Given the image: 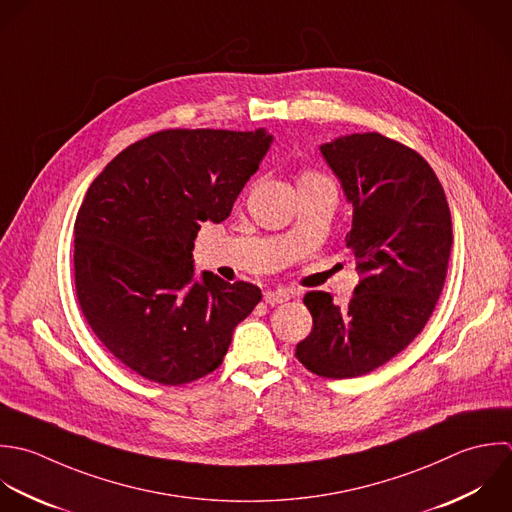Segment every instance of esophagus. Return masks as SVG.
<instances>
[{
  "mask_svg": "<svg viewBox=\"0 0 512 512\" xmlns=\"http://www.w3.org/2000/svg\"><path fill=\"white\" fill-rule=\"evenodd\" d=\"M291 299L289 289H275V291H265V303L269 305H279Z\"/></svg>",
  "mask_w": 512,
  "mask_h": 512,
  "instance_id": "1",
  "label": "esophagus"
}]
</instances>
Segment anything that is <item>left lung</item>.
I'll return each instance as SVG.
<instances>
[{
    "label": "left lung",
    "mask_w": 512,
    "mask_h": 512,
    "mask_svg": "<svg viewBox=\"0 0 512 512\" xmlns=\"http://www.w3.org/2000/svg\"><path fill=\"white\" fill-rule=\"evenodd\" d=\"M321 155L353 207L347 247L361 275L347 307L325 291L303 299L313 331L297 359L315 375L353 379L401 353L441 297L451 247V209L431 165L381 133L323 143Z\"/></svg>",
    "instance_id": "left-lung-1"
}]
</instances>
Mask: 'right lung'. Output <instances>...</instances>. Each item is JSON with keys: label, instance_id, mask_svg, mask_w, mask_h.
<instances>
[{"label": "right lung", "instance_id": "right-lung-1", "mask_svg": "<svg viewBox=\"0 0 512 512\" xmlns=\"http://www.w3.org/2000/svg\"><path fill=\"white\" fill-rule=\"evenodd\" d=\"M273 135L167 129L111 159L75 219V291L97 339L125 367L161 385L215 371L261 289L195 277L201 223H221Z\"/></svg>", "mask_w": 512, "mask_h": 512}]
</instances>
